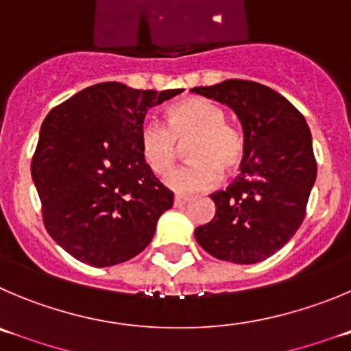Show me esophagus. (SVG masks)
<instances>
[{
	"label": "esophagus",
	"instance_id": "obj_1",
	"mask_svg": "<svg viewBox=\"0 0 351 351\" xmlns=\"http://www.w3.org/2000/svg\"><path fill=\"white\" fill-rule=\"evenodd\" d=\"M189 201H191V199L185 197V195H175V201H173V204H175V208H180V206H185Z\"/></svg>",
	"mask_w": 351,
	"mask_h": 351
}]
</instances>
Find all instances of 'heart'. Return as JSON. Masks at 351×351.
I'll return each mask as SVG.
<instances>
[{"instance_id":"1","label":"heart","mask_w":351,"mask_h":351,"mask_svg":"<svg viewBox=\"0 0 351 351\" xmlns=\"http://www.w3.org/2000/svg\"><path fill=\"white\" fill-rule=\"evenodd\" d=\"M225 110L206 98L192 97L168 109V126L147 117L140 126V150L156 175L175 166L180 145L186 147L191 165L166 176V185L180 194H195L216 186L221 171L234 173L242 165L245 142L241 131L225 121Z\"/></svg>"}]
</instances>
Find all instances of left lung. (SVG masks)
<instances>
[{"instance_id":"1","label":"left lung","mask_w":351,"mask_h":351,"mask_svg":"<svg viewBox=\"0 0 351 351\" xmlns=\"http://www.w3.org/2000/svg\"><path fill=\"white\" fill-rule=\"evenodd\" d=\"M192 93L225 104L237 114L245 142L241 175L209 197L216 213L195 228L211 256L253 265L277 253L301 227L317 178L312 133L303 114L265 84L227 80Z\"/></svg>"}]
</instances>
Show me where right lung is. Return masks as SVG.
I'll list each match as a JSON object with an SVG mask.
<instances>
[{
  "mask_svg": "<svg viewBox=\"0 0 351 351\" xmlns=\"http://www.w3.org/2000/svg\"><path fill=\"white\" fill-rule=\"evenodd\" d=\"M182 91L98 83L43 121L31 162L43 221L81 263L112 267L142 253L173 206L143 159L140 126L150 107Z\"/></svg>",
  "mask_w": 351,
  "mask_h": 351,
  "instance_id": "right-lung-1",
  "label": "right lung"
}]
</instances>
